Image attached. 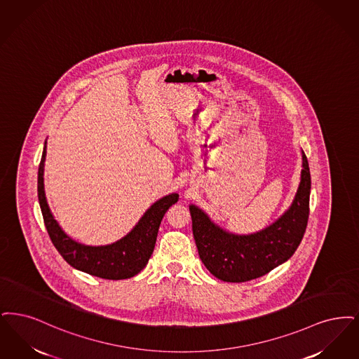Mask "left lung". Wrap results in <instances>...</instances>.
I'll return each instance as SVG.
<instances>
[{"label": "left lung", "instance_id": "obj_1", "mask_svg": "<svg viewBox=\"0 0 359 359\" xmlns=\"http://www.w3.org/2000/svg\"><path fill=\"white\" fill-rule=\"evenodd\" d=\"M300 184L291 206L273 224L250 234L224 231L196 205H190L191 229L203 265L219 280L243 283L264 276L297 250L309 221L311 175L302 151Z\"/></svg>", "mask_w": 359, "mask_h": 359}]
</instances>
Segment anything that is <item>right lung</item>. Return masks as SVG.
I'll list each match as a JSON object with an SVG mask.
<instances>
[{"label":"right lung","instance_id":"add662e5","mask_svg":"<svg viewBox=\"0 0 359 359\" xmlns=\"http://www.w3.org/2000/svg\"><path fill=\"white\" fill-rule=\"evenodd\" d=\"M47 156V140L39 166L37 193L48 234L62 259L74 268L109 280H122L138 275L146 266L154 247L156 234L166 210L178 201V194L172 193L153 203L138 224L116 243L91 247L72 240L64 233L48 206L44 191V162Z\"/></svg>","mask_w":359,"mask_h":359}]
</instances>
